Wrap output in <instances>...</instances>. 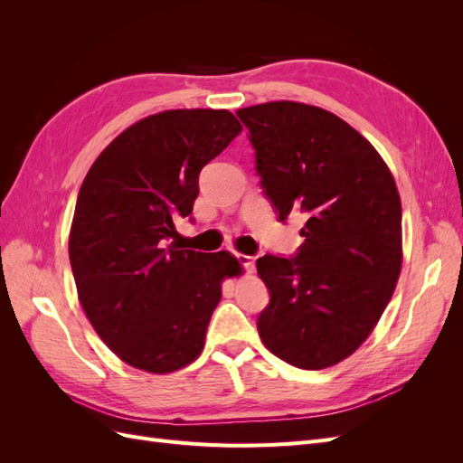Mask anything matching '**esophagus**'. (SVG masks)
<instances>
[{
  "label": "esophagus",
  "instance_id": "1",
  "mask_svg": "<svg viewBox=\"0 0 463 463\" xmlns=\"http://www.w3.org/2000/svg\"><path fill=\"white\" fill-rule=\"evenodd\" d=\"M235 260H237V262H240V264L243 266V269H245L247 272H253V270H255V259H253V257L235 253Z\"/></svg>",
  "mask_w": 463,
  "mask_h": 463
}]
</instances>
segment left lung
Returning a JSON list of instances; mask_svg holds the SVG:
<instances>
[{
	"label": "left lung",
	"instance_id": "left-lung-1",
	"mask_svg": "<svg viewBox=\"0 0 463 463\" xmlns=\"http://www.w3.org/2000/svg\"><path fill=\"white\" fill-rule=\"evenodd\" d=\"M237 118L278 220L307 218L296 255L257 260L270 291L259 335L293 367H332L367 340L398 282L394 177L365 137L322 108L282 100L243 108Z\"/></svg>",
	"mask_w": 463,
	"mask_h": 463
}]
</instances>
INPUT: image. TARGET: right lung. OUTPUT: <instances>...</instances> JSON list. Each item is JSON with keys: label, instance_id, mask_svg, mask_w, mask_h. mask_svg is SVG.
I'll list each match as a JSON object with an SVG mask.
<instances>
[{"label": "right lung", "instance_id": "1", "mask_svg": "<svg viewBox=\"0 0 463 463\" xmlns=\"http://www.w3.org/2000/svg\"><path fill=\"white\" fill-rule=\"evenodd\" d=\"M240 131L228 109L162 111L116 137L82 181L69 235L79 301L135 369L164 374L197 359L222 279L241 270L228 250L165 245L193 213L201 170Z\"/></svg>", "mask_w": 463, "mask_h": 463}]
</instances>
